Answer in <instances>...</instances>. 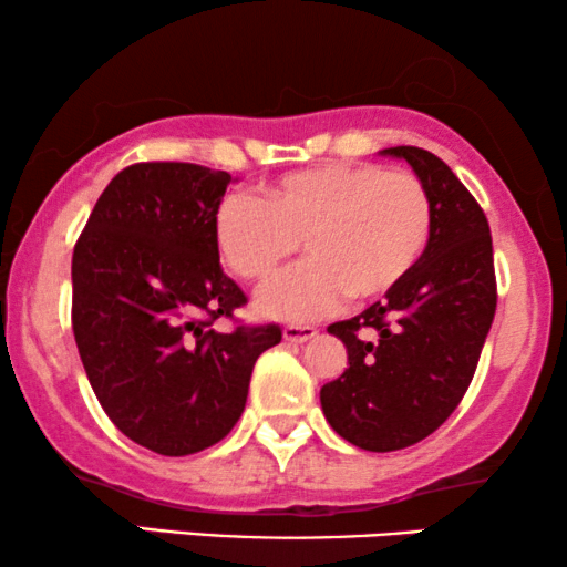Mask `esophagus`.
Returning a JSON list of instances; mask_svg holds the SVG:
<instances>
[{"label":"esophagus","mask_w":567,"mask_h":567,"mask_svg":"<svg viewBox=\"0 0 567 567\" xmlns=\"http://www.w3.org/2000/svg\"><path fill=\"white\" fill-rule=\"evenodd\" d=\"M315 336L317 328H312V324H289V328H284V340L293 346L307 343V340H312Z\"/></svg>","instance_id":"obj_1"}]
</instances>
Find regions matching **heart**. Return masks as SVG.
I'll return each mask as SVG.
<instances>
[{
  "label": "heart",
  "instance_id": "heart-1",
  "mask_svg": "<svg viewBox=\"0 0 567 567\" xmlns=\"http://www.w3.org/2000/svg\"><path fill=\"white\" fill-rule=\"evenodd\" d=\"M431 198L410 173L379 165H324L268 185L262 200L229 196L214 224L216 252L239 278L258 281L297 252L309 260L255 297L262 317L309 322L351 293L371 301L398 289L425 252Z\"/></svg>",
  "mask_w": 567,
  "mask_h": 567
}]
</instances>
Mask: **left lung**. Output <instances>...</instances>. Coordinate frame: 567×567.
Segmentation results:
<instances>
[{"label": "left lung", "mask_w": 567, "mask_h": 567, "mask_svg": "<svg viewBox=\"0 0 567 567\" xmlns=\"http://www.w3.org/2000/svg\"><path fill=\"white\" fill-rule=\"evenodd\" d=\"M382 157L413 167L431 198L425 252L398 289L351 320L330 324L348 369L320 390L332 431L367 452H398L454 413L495 317L493 239L483 208L449 165L417 146Z\"/></svg>", "instance_id": "1"}]
</instances>
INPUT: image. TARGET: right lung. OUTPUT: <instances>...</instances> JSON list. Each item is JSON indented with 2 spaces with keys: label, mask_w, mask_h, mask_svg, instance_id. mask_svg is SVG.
I'll return each instance as SVG.
<instances>
[{
  "label": "right lung",
  "mask_w": 567,
  "mask_h": 567,
  "mask_svg": "<svg viewBox=\"0 0 567 567\" xmlns=\"http://www.w3.org/2000/svg\"><path fill=\"white\" fill-rule=\"evenodd\" d=\"M229 173L142 162L113 177L72 258V328L107 417L165 456L214 446L243 415L278 324L216 332L245 305L219 266L214 224Z\"/></svg>",
  "instance_id": "right-lung-1"
}]
</instances>
